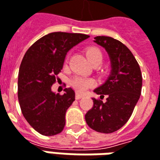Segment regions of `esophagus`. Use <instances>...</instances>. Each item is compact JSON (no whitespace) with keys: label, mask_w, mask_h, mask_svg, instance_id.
Returning <instances> with one entry per match:
<instances>
[{"label":"esophagus","mask_w":160,"mask_h":160,"mask_svg":"<svg viewBox=\"0 0 160 160\" xmlns=\"http://www.w3.org/2000/svg\"><path fill=\"white\" fill-rule=\"evenodd\" d=\"M83 97H84V94H81V93H80V92H76V95H75L76 99H81V98H83Z\"/></svg>","instance_id":"1"}]
</instances>
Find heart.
Instances as JSON below:
<instances>
[{"label":"heart","mask_w":160,"mask_h":160,"mask_svg":"<svg viewBox=\"0 0 160 160\" xmlns=\"http://www.w3.org/2000/svg\"><path fill=\"white\" fill-rule=\"evenodd\" d=\"M86 54L87 57L91 62L92 64H100L102 59H103V55L102 53L100 52L99 48H97L95 47H90L86 50ZM95 84L94 80L92 79H89V78H84V77H74L72 80H71V85L73 88L76 89L77 91L84 92L86 91L88 88H91Z\"/></svg>","instance_id":"obj_1"}]
</instances>
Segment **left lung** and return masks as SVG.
Wrapping results in <instances>:
<instances>
[{
  "instance_id": "8db88e82",
  "label": "left lung",
  "mask_w": 160,
  "mask_h": 160,
  "mask_svg": "<svg viewBox=\"0 0 160 160\" xmlns=\"http://www.w3.org/2000/svg\"><path fill=\"white\" fill-rule=\"evenodd\" d=\"M94 42L106 49L111 61V72L107 80L93 90L107 96V100L92 98L93 106L85 115L92 130L112 133L128 121L139 99L142 74L138 62L127 46L107 36H96Z\"/></svg>"
}]
</instances>
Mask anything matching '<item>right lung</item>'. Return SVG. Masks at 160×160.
Segmentation results:
<instances>
[{
	"instance_id": "add662e5",
	"label": "right lung",
	"mask_w": 160,
	"mask_h": 160,
	"mask_svg": "<svg viewBox=\"0 0 160 160\" xmlns=\"http://www.w3.org/2000/svg\"><path fill=\"white\" fill-rule=\"evenodd\" d=\"M89 35L63 32L50 33L28 49L18 75V99L22 114L39 133L53 136L62 132L66 112L75 100L72 88L64 94L52 91L51 87L63 68L69 50Z\"/></svg>"
}]
</instances>
